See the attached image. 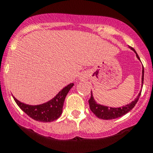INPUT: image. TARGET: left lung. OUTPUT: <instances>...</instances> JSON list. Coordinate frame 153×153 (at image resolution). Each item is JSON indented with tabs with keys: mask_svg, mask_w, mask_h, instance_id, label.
<instances>
[{
	"mask_svg": "<svg viewBox=\"0 0 153 153\" xmlns=\"http://www.w3.org/2000/svg\"><path fill=\"white\" fill-rule=\"evenodd\" d=\"M129 48L131 50H132L136 54V56L140 61L139 56L137 55V52L135 51V50L134 48H132L131 47H129ZM143 77H144V68L143 65L142 68V78H141V86L143 88ZM141 91L142 90H140V93L138 94L137 98H135V100L134 101L131 102L129 104H127V105H123V106L121 107H110V106H106V105H101V104L98 103L95 100H94V96H93L92 91H91V97L89 100V105H90V109L92 111L93 113L96 115L97 118H101V119L104 120H110V119H115V118H119V117H122L123 115H125V114H127L128 112H129L131 109L135 106V105L137 102L138 100H139L140 96L141 94Z\"/></svg>",
	"mask_w": 153,
	"mask_h": 153,
	"instance_id": "obj_1",
	"label": "left lung"
}]
</instances>
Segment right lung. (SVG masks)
<instances>
[{
	"mask_svg": "<svg viewBox=\"0 0 153 153\" xmlns=\"http://www.w3.org/2000/svg\"><path fill=\"white\" fill-rule=\"evenodd\" d=\"M73 86L74 83L66 85L53 98L39 105H28L12 96L19 107L31 118L38 122H51L58 119L61 115L65 97Z\"/></svg>",
	"mask_w": 153,
	"mask_h": 153,
	"instance_id": "1",
	"label": "right lung"
}]
</instances>
